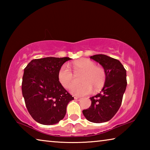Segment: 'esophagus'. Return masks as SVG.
<instances>
[{
	"label": "esophagus",
	"mask_w": 150,
	"mask_h": 150,
	"mask_svg": "<svg viewBox=\"0 0 150 150\" xmlns=\"http://www.w3.org/2000/svg\"><path fill=\"white\" fill-rule=\"evenodd\" d=\"M74 98H75V99L76 100H78V101H80V100H81V98H79V97H76V96H75V97Z\"/></svg>",
	"instance_id": "34e87169"
}]
</instances>
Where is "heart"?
<instances>
[{
    "instance_id": "heart-1",
    "label": "heart",
    "mask_w": 150,
    "mask_h": 150,
    "mask_svg": "<svg viewBox=\"0 0 150 150\" xmlns=\"http://www.w3.org/2000/svg\"><path fill=\"white\" fill-rule=\"evenodd\" d=\"M75 74L83 73L81 77L82 84L75 85L71 88L70 92L77 96L88 95L95 91L100 90L105 85L106 73L104 68L96 66L95 63L87 58L76 60L70 64ZM60 84L65 88H69L73 84L74 77L67 66L63 65L60 67L57 74Z\"/></svg>"
}]
</instances>
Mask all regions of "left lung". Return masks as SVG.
I'll return each instance as SVG.
<instances>
[{"label": "left lung", "instance_id": "left-lung-1", "mask_svg": "<svg viewBox=\"0 0 150 150\" xmlns=\"http://www.w3.org/2000/svg\"><path fill=\"white\" fill-rule=\"evenodd\" d=\"M90 58L103 66L106 79L100 93L90 98L91 105L83 110V114L91 122L103 123L110 120L120 107L127 85L126 71L120 61L106 55H95Z\"/></svg>", "mask_w": 150, "mask_h": 150}]
</instances>
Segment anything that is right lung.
Listing matches in <instances>:
<instances>
[{"mask_svg": "<svg viewBox=\"0 0 150 150\" xmlns=\"http://www.w3.org/2000/svg\"><path fill=\"white\" fill-rule=\"evenodd\" d=\"M69 57H48L32 60L25 67L22 95L28 111L44 125L57 124L65 117L67 106L74 98L60 84L57 74Z\"/></svg>", "mask_w": 150, "mask_h": 150, "instance_id": "obj_1", "label": "right lung"}]
</instances>
